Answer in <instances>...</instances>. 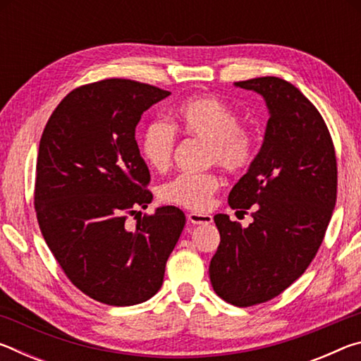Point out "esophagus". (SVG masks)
<instances>
[{"label": "esophagus", "mask_w": 361, "mask_h": 361, "mask_svg": "<svg viewBox=\"0 0 361 361\" xmlns=\"http://www.w3.org/2000/svg\"><path fill=\"white\" fill-rule=\"evenodd\" d=\"M188 221L191 224H210L213 221L212 215H207V213H189Z\"/></svg>", "instance_id": "esophagus-1"}]
</instances>
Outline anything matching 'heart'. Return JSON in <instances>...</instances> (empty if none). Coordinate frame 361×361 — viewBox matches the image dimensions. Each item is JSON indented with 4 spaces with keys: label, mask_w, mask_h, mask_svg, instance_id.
Listing matches in <instances>:
<instances>
[{
    "label": "heart",
    "mask_w": 361,
    "mask_h": 361,
    "mask_svg": "<svg viewBox=\"0 0 361 361\" xmlns=\"http://www.w3.org/2000/svg\"><path fill=\"white\" fill-rule=\"evenodd\" d=\"M176 129L209 143V162L226 172L240 173L256 157L253 130L239 124L234 109L213 95L191 97L172 113ZM175 149V129L166 121H154L146 127L142 138V154L151 169H169ZM221 180L213 172L181 173L164 183L159 195L164 202L183 209L202 212L210 205Z\"/></svg>",
    "instance_id": "heart-1"
}]
</instances>
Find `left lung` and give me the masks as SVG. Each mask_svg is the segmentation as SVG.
Listing matches in <instances>:
<instances>
[{
	"label": "left lung",
	"mask_w": 361,
	"mask_h": 361,
	"mask_svg": "<svg viewBox=\"0 0 361 361\" xmlns=\"http://www.w3.org/2000/svg\"><path fill=\"white\" fill-rule=\"evenodd\" d=\"M266 102L261 149L229 192L231 209L253 207L242 228L218 213L219 247L210 261L216 295L239 307L266 302L302 276L325 237L338 192L331 135L299 89L276 76L234 82Z\"/></svg>",
	"instance_id": "obj_1"
}]
</instances>
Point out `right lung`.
<instances>
[{
  "label": "right lung",
  "instance_id": "add662e5",
  "mask_svg": "<svg viewBox=\"0 0 361 361\" xmlns=\"http://www.w3.org/2000/svg\"><path fill=\"white\" fill-rule=\"evenodd\" d=\"M169 90L130 79L81 85L54 109L36 162L35 210L49 250L71 283L108 305L148 301L185 228V213L146 209L149 170L135 140L142 114Z\"/></svg>",
  "mask_w": 361,
  "mask_h": 361
}]
</instances>
